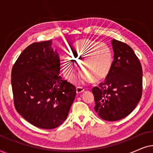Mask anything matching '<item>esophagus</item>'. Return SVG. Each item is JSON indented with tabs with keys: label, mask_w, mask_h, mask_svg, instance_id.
<instances>
[{
	"label": "esophagus",
	"mask_w": 153,
	"mask_h": 153,
	"mask_svg": "<svg viewBox=\"0 0 153 153\" xmlns=\"http://www.w3.org/2000/svg\"><path fill=\"white\" fill-rule=\"evenodd\" d=\"M76 93L78 94H80L81 93H83V92L85 91V88H84L81 87V86H77L76 88Z\"/></svg>",
	"instance_id": "obj_1"
}]
</instances>
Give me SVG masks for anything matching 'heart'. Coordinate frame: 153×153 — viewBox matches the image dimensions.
Listing matches in <instances>:
<instances>
[{
    "label": "heart",
    "mask_w": 153,
    "mask_h": 153,
    "mask_svg": "<svg viewBox=\"0 0 153 153\" xmlns=\"http://www.w3.org/2000/svg\"><path fill=\"white\" fill-rule=\"evenodd\" d=\"M70 57L62 60V70L68 80L75 76L77 65H81L84 72L83 79L100 81L109 74L114 63V56L111 49L105 44H100L91 39H85L75 42L70 49Z\"/></svg>",
    "instance_id": "heart-1"
}]
</instances>
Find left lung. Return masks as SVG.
I'll return each instance as SVG.
<instances>
[{"label":"left lung","mask_w":153,"mask_h":153,"mask_svg":"<svg viewBox=\"0 0 153 153\" xmlns=\"http://www.w3.org/2000/svg\"><path fill=\"white\" fill-rule=\"evenodd\" d=\"M114 60L104 82L92 89L95 111L102 119L116 121L134 109L141 98L143 72L139 58L128 45L112 40Z\"/></svg>","instance_id":"8db88e82"}]
</instances>
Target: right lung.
Here are the masks:
<instances>
[{"mask_svg": "<svg viewBox=\"0 0 153 153\" xmlns=\"http://www.w3.org/2000/svg\"><path fill=\"white\" fill-rule=\"evenodd\" d=\"M52 41L34 42L19 56L11 83L16 111L35 127L54 129L62 124L76 96V88L59 76L60 60Z\"/></svg>", "mask_w": 153, "mask_h": 153, "instance_id": "right-lung-1", "label": "right lung"}]
</instances>
